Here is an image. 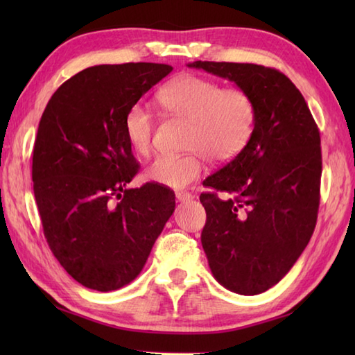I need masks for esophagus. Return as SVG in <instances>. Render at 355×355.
I'll list each match as a JSON object with an SVG mask.
<instances>
[{"label":"esophagus","instance_id":"34e87169","mask_svg":"<svg viewBox=\"0 0 355 355\" xmlns=\"http://www.w3.org/2000/svg\"><path fill=\"white\" fill-rule=\"evenodd\" d=\"M175 197L178 201H191V200H193V193L178 191V192H175Z\"/></svg>","mask_w":355,"mask_h":355}]
</instances>
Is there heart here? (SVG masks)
I'll use <instances>...</instances> for the list:
<instances>
[{"label":"heart","instance_id":"1","mask_svg":"<svg viewBox=\"0 0 355 355\" xmlns=\"http://www.w3.org/2000/svg\"><path fill=\"white\" fill-rule=\"evenodd\" d=\"M157 102L166 114L187 120L186 148L180 155H157L148 164L149 182L183 189L202 172L201 154L212 162L238 155L250 141L256 105L250 93L200 76H182L158 89ZM155 117L143 103H134L123 119L125 137L135 154L146 155L153 146Z\"/></svg>","mask_w":355,"mask_h":355}]
</instances>
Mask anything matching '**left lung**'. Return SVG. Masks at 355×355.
Listing matches in <instances>:
<instances>
[{
	"mask_svg": "<svg viewBox=\"0 0 355 355\" xmlns=\"http://www.w3.org/2000/svg\"><path fill=\"white\" fill-rule=\"evenodd\" d=\"M187 67L235 82L256 105L250 141L206 178L214 192L200 197L212 275L227 290L253 296L281 281L310 243L320 201V134L302 93L279 70L209 61Z\"/></svg>",
	"mask_w": 355,
	"mask_h": 355,
	"instance_id": "1",
	"label": "left lung"
}]
</instances>
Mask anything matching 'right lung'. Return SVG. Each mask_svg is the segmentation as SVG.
<instances>
[{
	"label": "right lung",
	"instance_id": "add662e5",
	"mask_svg": "<svg viewBox=\"0 0 355 355\" xmlns=\"http://www.w3.org/2000/svg\"><path fill=\"white\" fill-rule=\"evenodd\" d=\"M171 71L150 62L89 67L64 82L42 112L32 180L44 236L87 288L134 281L175 209L169 187H128L139 163L123 131L131 105Z\"/></svg>",
	"mask_w": 355,
	"mask_h": 355
}]
</instances>
